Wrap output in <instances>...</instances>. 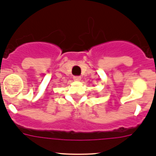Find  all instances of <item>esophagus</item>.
<instances>
[{"mask_svg":"<svg viewBox=\"0 0 156 156\" xmlns=\"http://www.w3.org/2000/svg\"><path fill=\"white\" fill-rule=\"evenodd\" d=\"M73 79L75 81H80L81 80V77L80 76H74L73 77Z\"/></svg>","mask_w":156,"mask_h":156,"instance_id":"esophagus-1","label":"esophagus"}]
</instances>
